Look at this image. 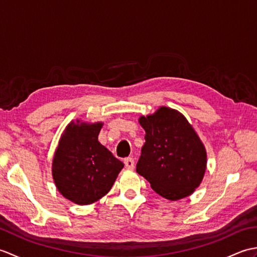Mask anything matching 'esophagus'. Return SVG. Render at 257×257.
I'll list each match as a JSON object with an SVG mask.
<instances>
[{"instance_id": "34e87169", "label": "esophagus", "mask_w": 257, "mask_h": 257, "mask_svg": "<svg viewBox=\"0 0 257 257\" xmlns=\"http://www.w3.org/2000/svg\"><path fill=\"white\" fill-rule=\"evenodd\" d=\"M124 166L127 169H130V170H133V169L135 168V161L133 158H125L124 159Z\"/></svg>"}]
</instances>
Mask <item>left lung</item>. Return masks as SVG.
I'll list each match as a JSON object with an SVG mask.
<instances>
[{
  "instance_id": "8db88e82",
  "label": "left lung",
  "mask_w": 257,
  "mask_h": 257,
  "mask_svg": "<svg viewBox=\"0 0 257 257\" xmlns=\"http://www.w3.org/2000/svg\"><path fill=\"white\" fill-rule=\"evenodd\" d=\"M139 122L146 143L136 171L163 198L176 201L190 195L206 168L205 148L194 129L183 114L168 107L140 117Z\"/></svg>"
}]
</instances>
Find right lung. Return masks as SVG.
Masks as SVG:
<instances>
[{
	"mask_svg": "<svg viewBox=\"0 0 257 257\" xmlns=\"http://www.w3.org/2000/svg\"><path fill=\"white\" fill-rule=\"evenodd\" d=\"M101 122H70L53 159V178L65 198L90 204L109 192L123 163L98 141Z\"/></svg>",
	"mask_w": 257,
	"mask_h": 257,
	"instance_id": "right-lung-1",
	"label": "right lung"
}]
</instances>
